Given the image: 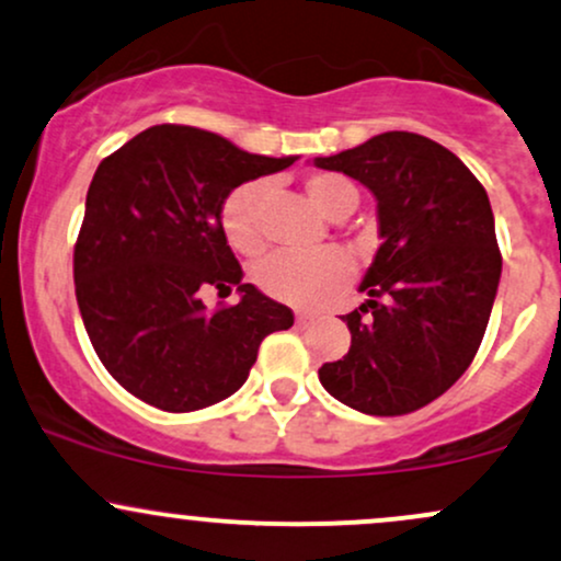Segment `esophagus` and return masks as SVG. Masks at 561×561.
<instances>
[{
	"label": "esophagus",
	"mask_w": 561,
	"mask_h": 561,
	"mask_svg": "<svg viewBox=\"0 0 561 561\" xmlns=\"http://www.w3.org/2000/svg\"><path fill=\"white\" fill-rule=\"evenodd\" d=\"M295 324H298V327L313 324V317H311V313H298V317H295Z\"/></svg>",
	"instance_id": "34e87169"
}]
</instances>
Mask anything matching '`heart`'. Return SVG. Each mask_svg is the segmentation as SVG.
Instances as JSON below:
<instances>
[{
  "instance_id": "b5f03b06",
  "label": "heart",
  "mask_w": 561,
  "mask_h": 561,
  "mask_svg": "<svg viewBox=\"0 0 561 561\" xmlns=\"http://www.w3.org/2000/svg\"><path fill=\"white\" fill-rule=\"evenodd\" d=\"M313 208L332 221H343L356 210L358 190L343 173L319 171L302 182ZM268 195V182L255 179L231 190L221 205V229L231 248L242 255H259L263 250L261 208ZM351 259L337 248L295 255L276 253L255 268V282L263 293L293 306H319L340 293L351 279Z\"/></svg>"
}]
</instances>
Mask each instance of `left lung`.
Instances as JSON below:
<instances>
[{"label": "left lung", "instance_id": "8db88e82", "mask_svg": "<svg viewBox=\"0 0 561 561\" xmlns=\"http://www.w3.org/2000/svg\"><path fill=\"white\" fill-rule=\"evenodd\" d=\"M313 165L375 195L382 240L358 287L369 300L343 317L351 351L319 379L362 414H409L465 375L482 343L501 279L491 199L454 152L411 131Z\"/></svg>", "mask_w": 561, "mask_h": 561}]
</instances>
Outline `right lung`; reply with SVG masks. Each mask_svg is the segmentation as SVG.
Here are the masks:
<instances>
[{"instance_id": "add662e5", "label": "right lung", "mask_w": 561, "mask_h": 561, "mask_svg": "<svg viewBox=\"0 0 561 561\" xmlns=\"http://www.w3.org/2000/svg\"><path fill=\"white\" fill-rule=\"evenodd\" d=\"M295 160L163 124L94 171L73 253L76 300L100 362L139 401L173 414L224 401L244 385L263 337L293 327L287 306L242 285L221 205ZM205 286H237L241 302L208 312Z\"/></svg>"}]
</instances>
